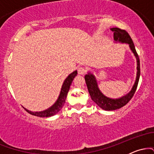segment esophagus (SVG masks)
<instances>
[{"mask_svg": "<svg viewBox=\"0 0 154 154\" xmlns=\"http://www.w3.org/2000/svg\"><path fill=\"white\" fill-rule=\"evenodd\" d=\"M77 72H78L79 75H84V74H85V72H87V70H86V69L85 68V67L79 66L78 69H77Z\"/></svg>", "mask_w": 154, "mask_h": 154, "instance_id": "1", "label": "esophagus"}]
</instances>
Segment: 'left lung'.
Wrapping results in <instances>:
<instances>
[{
	"label": "left lung",
	"mask_w": 154,
	"mask_h": 154,
	"mask_svg": "<svg viewBox=\"0 0 154 154\" xmlns=\"http://www.w3.org/2000/svg\"><path fill=\"white\" fill-rule=\"evenodd\" d=\"M111 30L114 32V39L115 41H119L121 43H125L129 44L130 49L135 55L136 60H137V76H136V80L135 84L132 90L129 93L125 95V96L122 98H116V99H112L108 97L105 96L103 93L100 92L99 88L98 87L97 81L95 79V76L91 73H88V75L85 76L86 85L91 95V99L95 102L100 108H101L103 110L106 111H114L116 109H119L120 108L123 107L131 100L135 94L136 89H137V84L139 82L140 75V59L139 56L136 52L135 45L132 38H130V35L125 29H121L118 27L111 28Z\"/></svg>",
	"instance_id": "8db88e82"
}]
</instances>
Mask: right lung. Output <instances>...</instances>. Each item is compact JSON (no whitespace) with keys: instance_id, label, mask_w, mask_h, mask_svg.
I'll return each mask as SVG.
<instances>
[{"instance_id":"1","label":"right lung","mask_w":154,"mask_h":154,"mask_svg":"<svg viewBox=\"0 0 154 154\" xmlns=\"http://www.w3.org/2000/svg\"><path fill=\"white\" fill-rule=\"evenodd\" d=\"M77 72L75 71L72 72V74H70V75L66 77V79L64 80V82L63 83V85L62 88H61V93H60L59 98L56 100V103H55L52 106L49 108V109L43 111H38V112H33V111L27 110L25 108H24V109H25L29 114H32V115L39 116V117H48V116H54L55 114H56L61 109H62L63 105H64L65 100H66V98L67 96V93H68L69 90L70 85H71L72 81H73L74 78L77 76Z\"/></svg>"}]
</instances>
